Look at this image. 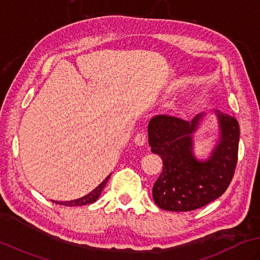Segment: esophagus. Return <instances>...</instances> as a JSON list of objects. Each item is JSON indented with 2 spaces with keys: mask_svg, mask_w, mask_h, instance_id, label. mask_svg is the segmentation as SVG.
<instances>
[{
  "mask_svg": "<svg viewBox=\"0 0 260 260\" xmlns=\"http://www.w3.org/2000/svg\"><path fill=\"white\" fill-rule=\"evenodd\" d=\"M147 141V137L145 134H137L135 136V144L137 146H144Z\"/></svg>",
  "mask_w": 260,
  "mask_h": 260,
  "instance_id": "34e87169",
  "label": "esophagus"
}]
</instances>
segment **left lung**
Instances as JSON below:
<instances>
[{
	"mask_svg": "<svg viewBox=\"0 0 260 260\" xmlns=\"http://www.w3.org/2000/svg\"><path fill=\"white\" fill-rule=\"evenodd\" d=\"M206 113L190 121L159 114L148 124L151 151L162 159L152 198L160 209L187 212L202 208L223 194L234 177L240 129L235 116L214 111L219 135L206 159L194 153L195 134Z\"/></svg>",
	"mask_w": 260,
	"mask_h": 260,
	"instance_id": "8db88e82",
	"label": "left lung"
}]
</instances>
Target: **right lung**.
<instances>
[{
  "label": "right lung",
  "instance_id": "add662e5",
  "mask_svg": "<svg viewBox=\"0 0 260 260\" xmlns=\"http://www.w3.org/2000/svg\"><path fill=\"white\" fill-rule=\"evenodd\" d=\"M109 178H110V175L104 179L102 183L99 185L96 188H94L91 193L86 194L85 197L79 198V199H76V200H73V201H66V202H58V201H54V202L60 204V205H65V206H81V205H86V204L94 203L95 201L99 199L101 193H102V190H103L105 185H107Z\"/></svg>",
  "mask_w": 260,
  "mask_h": 260
}]
</instances>
